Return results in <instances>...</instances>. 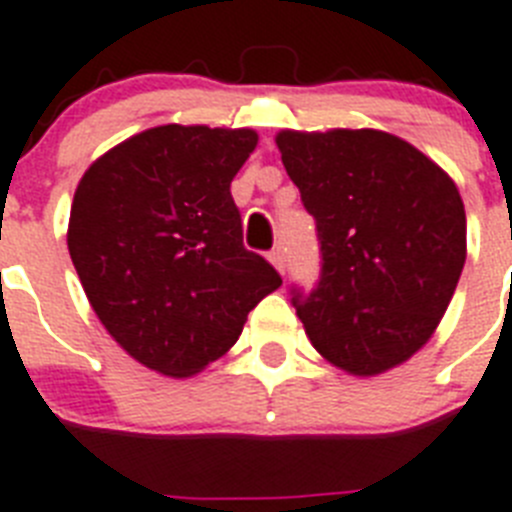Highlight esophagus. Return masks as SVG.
Segmentation results:
<instances>
[{"label":"esophagus","mask_w":512,"mask_h":512,"mask_svg":"<svg viewBox=\"0 0 512 512\" xmlns=\"http://www.w3.org/2000/svg\"><path fill=\"white\" fill-rule=\"evenodd\" d=\"M270 263H273V268H276L278 273H286V252H283V249H273V252H270Z\"/></svg>","instance_id":"1"}]
</instances>
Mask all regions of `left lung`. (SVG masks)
Masks as SVG:
<instances>
[{"instance_id":"1","label":"left lung","mask_w":512,"mask_h":512,"mask_svg":"<svg viewBox=\"0 0 512 512\" xmlns=\"http://www.w3.org/2000/svg\"><path fill=\"white\" fill-rule=\"evenodd\" d=\"M276 145L320 239V281L291 299L309 341L349 375L398 367L432 338L461 278L458 187L382 130H283Z\"/></svg>"}]
</instances>
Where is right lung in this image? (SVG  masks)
Wrapping results in <instances>:
<instances>
[{
  "label": "right lung",
  "mask_w": 512,
  "mask_h": 512,
  "mask_svg": "<svg viewBox=\"0 0 512 512\" xmlns=\"http://www.w3.org/2000/svg\"><path fill=\"white\" fill-rule=\"evenodd\" d=\"M255 130L163 124L90 163L70 210V247L90 307L132 359L190 377L242 336L281 286L244 249L231 179Z\"/></svg>",
  "instance_id": "right-lung-1"
}]
</instances>
